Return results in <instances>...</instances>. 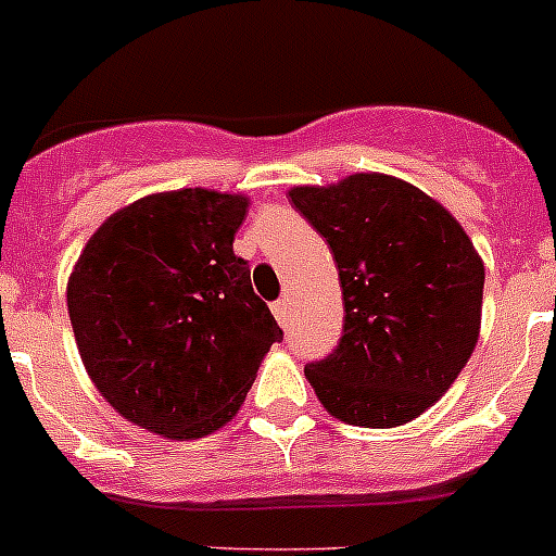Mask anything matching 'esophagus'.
Listing matches in <instances>:
<instances>
[{
  "instance_id": "obj_1",
  "label": "esophagus",
  "mask_w": 556,
  "mask_h": 556,
  "mask_svg": "<svg viewBox=\"0 0 556 556\" xmlns=\"http://www.w3.org/2000/svg\"><path fill=\"white\" fill-rule=\"evenodd\" d=\"M273 314H275V319H278V323L287 325L289 323V298L275 300V303H273Z\"/></svg>"
}]
</instances>
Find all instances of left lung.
I'll list each match as a JSON object with an SVG mask.
<instances>
[{
	"instance_id": "1",
	"label": "left lung",
	"mask_w": 556,
	"mask_h": 556,
	"mask_svg": "<svg viewBox=\"0 0 556 556\" xmlns=\"http://www.w3.org/2000/svg\"><path fill=\"white\" fill-rule=\"evenodd\" d=\"M339 269L344 333L305 366L330 416L400 427L450 391L477 348L485 267L438 201L383 173L292 187Z\"/></svg>"
}]
</instances>
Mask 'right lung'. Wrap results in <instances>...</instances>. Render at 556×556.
Returning a JSON list of instances; mask_svg holds the SVG:
<instances>
[{
  "label": "right lung",
  "mask_w": 556,
  "mask_h": 556,
  "mask_svg": "<svg viewBox=\"0 0 556 556\" xmlns=\"http://www.w3.org/2000/svg\"><path fill=\"white\" fill-rule=\"evenodd\" d=\"M248 198L154 192L101 223L68 278L81 364L124 419L203 438L237 416L283 339L233 253Z\"/></svg>",
  "instance_id": "right-lung-1"
}]
</instances>
